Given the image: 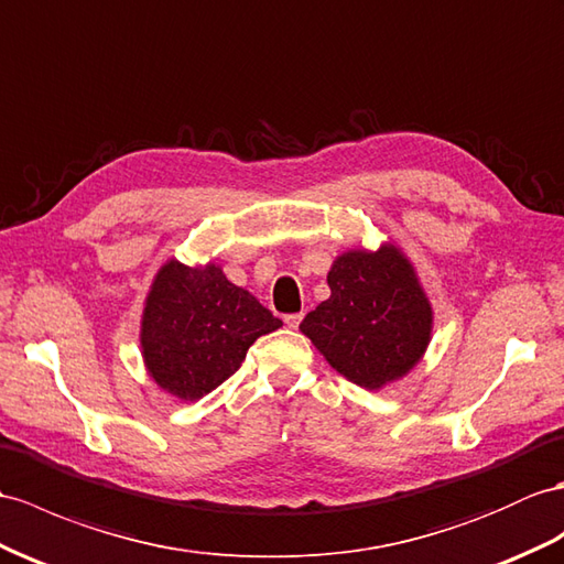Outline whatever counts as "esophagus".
Listing matches in <instances>:
<instances>
[{"label": "esophagus", "mask_w": 564, "mask_h": 564, "mask_svg": "<svg viewBox=\"0 0 564 564\" xmlns=\"http://www.w3.org/2000/svg\"><path fill=\"white\" fill-rule=\"evenodd\" d=\"M301 318H304V315L301 313H292V315H284V325L290 327V329H296L299 327V323H301Z\"/></svg>", "instance_id": "obj_1"}]
</instances>
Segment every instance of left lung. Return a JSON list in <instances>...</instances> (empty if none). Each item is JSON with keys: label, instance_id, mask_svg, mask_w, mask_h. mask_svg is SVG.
Instances as JSON below:
<instances>
[{"label": "left lung", "instance_id": "1", "mask_svg": "<svg viewBox=\"0 0 564 564\" xmlns=\"http://www.w3.org/2000/svg\"><path fill=\"white\" fill-rule=\"evenodd\" d=\"M329 299L299 325L339 376L382 390L414 370L433 339V304L394 241L339 253L327 272Z\"/></svg>", "mask_w": 564, "mask_h": 564}]
</instances>
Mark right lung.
I'll return each instance as SVG.
<instances>
[{
    "label": "right lung",
    "instance_id": "add662e5",
    "mask_svg": "<svg viewBox=\"0 0 564 564\" xmlns=\"http://www.w3.org/2000/svg\"><path fill=\"white\" fill-rule=\"evenodd\" d=\"M280 327L282 321L231 284L215 260L191 268L170 258L143 301V366L160 390L196 402L239 370L258 337Z\"/></svg>",
    "mask_w": 564,
    "mask_h": 564
}]
</instances>
